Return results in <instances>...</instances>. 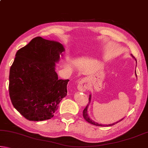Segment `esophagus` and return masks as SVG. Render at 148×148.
I'll return each mask as SVG.
<instances>
[{
  "mask_svg": "<svg viewBox=\"0 0 148 148\" xmlns=\"http://www.w3.org/2000/svg\"><path fill=\"white\" fill-rule=\"evenodd\" d=\"M77 87L80 91H86L87 89V79L84 78L80 80Z\"/></svg>",
  "mask_w": 148,
  "mask_h": 148,
  "instance_id": "1",
  "label": "esophagus"
}]
</instances>
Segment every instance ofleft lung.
<instances>
[{
	"label": "left lung",
	"instance_id": "left-lung-1",
	"mask_svg": "<svg viewBox=\"0 0 148 148\" xmlns=\"http://www.w3.org/2000/svg\"><path fill=\"white\" fill-rule=\"evenodd\" d=\"M132 57H134L133 56H132ZM136 60V59H135ZM135 74H136V76L137 77V76H136V73H135ZM91 95H89V104L87 105V106L85 108V109L84 110V111H83V116H84V118L86 120V121L88 122V123H91V124H92V125H96V126H101V127H105V126H112V125H115L116 123H118V122H119V121H121V120H123V119H121V120H119V121H117V122H116V123H112V124H110V125H102V124H99L98 123H96V122H95L94 121H92V119H90V117H89V116H88V114H87V108H88V106H89V104H90V102H91Z\"/></svg>",
	"mask_w": 148,
	"mask_h": 148
}]
</instances>
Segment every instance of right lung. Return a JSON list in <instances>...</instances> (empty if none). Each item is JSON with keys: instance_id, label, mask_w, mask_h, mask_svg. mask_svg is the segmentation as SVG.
<instances>
[{"instance_id": "add662e5", "label": "right lung", "mask_w": 148, "mask_h": 148, "mask_svg": "<svg viewBox=\"0 0 148 148\" xmlns=\"http://www.w3.org/2000/svg\"><path fill=\"white\" fill-rule=\"evenodd\" d=\"M64 51L59 42L40 36L17 51L9 76L14 107L29 121L51 119L67 95L69 79H59L56 63Z\"/></svg>"}]
</instances>
